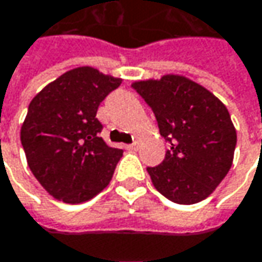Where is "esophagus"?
Returning <instances> with one entry per match:
<instances>
[{
    "label": "esophagus",
    "mask_w": 262,
    "mask_h": 262,
    "mask_svg": "<svg viewBox=\"0 0 262 262\" xmlns=\"http://www.w3.org/2000/svg\"><path fill=\"white\" fill-rule=\"evenodd\" d=\"M138 147H139V142H138V141H135V142H132V144L127 145L129 150H138Z\"/></svg>",
    "instance_id": "obj_1"
}]
</instances>
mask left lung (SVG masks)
I'll use <instances>...</instances> for the list:
<instances>
[{"label":"left lung","instance_id":"1","mask_svg":"<svg viewBox=\"0 0 262 262\" xmlns=\"http://www.w3.org/2000/svg\"><path fill=\"white\" fill-rule=\"evenodd\" d=\"M132 88L151 107L160 135L171 144L163 162L147 168L155 187L177 204L205 200L234 159L237 133L226 106L200 83L176 75Z\"/></svg>","mask_w":262,"mask_h":262}]
</instances>
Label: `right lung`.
I'll list each match as a JSON object with an SVG mask.
<instances>
[{
  "label": "right lung",
  "instance_id": "right-lung-1",
  "mask_svg": "<svg viewBox=\"0 0 262 262\" xmlns=\"http://www.w3.org/2000/svg\"><path fill=\"white\" fill-rule=\"evenodd\" d=\"M120 83L96 69L79 67L31 100L20 142L31 172L54 198L81 204L109 184L123 150L100 138L103 126L96 114Z\"/></svg>",
  "mask_w": 262,
  "mask_h": 262
}]
</instances>
